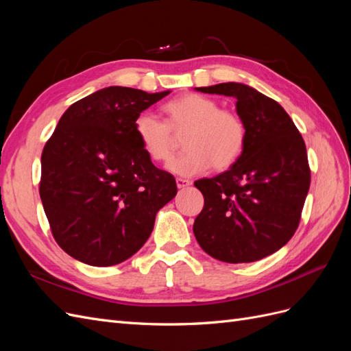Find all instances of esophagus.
<instances>
[{"label": "esophagus", "mask_w": 351, "mask_h": 351, "mask_svg": "<svg viewBox=\"0 0 351 351\" xmlns=\"http://www.w3.org/2000/svg\"><path fill=\"white\" fill-rule=\"evenodd\" d=\"M176 183H177L178 189H186L189 186H192V182H190V180H186V178H177Z\"/></svg>", "instance_id": "obj_1"}]
</instances>
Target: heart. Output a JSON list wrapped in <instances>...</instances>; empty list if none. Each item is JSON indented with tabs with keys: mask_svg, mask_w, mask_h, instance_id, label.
I'll return each instance as SVG.
<instances>
[{
	"mask_svg": "<svg viewBox=\"0 0 351 351\" xmlns=\"http://www.w3.org/2000/svg\"><path fill=\"white\" fill-rule=\"evenodd\" d=\"M164 111L167 123L151 111L134 121V133L143 152L155 162H167L174 152L173 132H186V152L168 164V171L180 177H195L210 167L227 169L234 165L246 146L247 132L240 117L208 97L187 93L169 101Z\"/></svg>",
	"mask_w": 351,
	"mask_h": 351,
	"instance_id": "heart-1",
	"label": "heart"
}]
</instances>
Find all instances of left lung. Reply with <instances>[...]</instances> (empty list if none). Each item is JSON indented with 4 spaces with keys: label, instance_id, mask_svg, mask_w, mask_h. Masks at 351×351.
<instances>
[{
    "label": "left lung",
    "instance_id": "1",
    "mask_svg": "<svg viewBox=\"0 0 351 351\" xmlns=\"http://www.w3.org/2000/svg\"><path fill=\"white\" fill-rule=\"evenodd\" d=\"M236 99L246 125V146L239 161L195 186L205 205L193 224L199 246L228 263L269 256L293 237L311 186L306 145L281 105L243 83L196 88Z\"/></svg>",
    "mask_w": 351,
    "mask_h": 351
}]
</instances>
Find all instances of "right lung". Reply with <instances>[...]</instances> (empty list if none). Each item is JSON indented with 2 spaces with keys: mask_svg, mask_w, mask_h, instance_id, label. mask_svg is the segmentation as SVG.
Listing matches in <instances>:
<instances>
[{
  "mask_svg": "<svg viewBox=\"0 0 351 351\" xmlns=\"http://www.w3.org/2000/svg\"><path fill=\"white\" fill-rule=\"evenodd\" d=\"M171 90L110 86L74 102L42 152L39 195L52 236L71 258L112 267L132 258L177 195L137 141V115Z\"/></svg>",
  "mask_w": 351,
  "mask_h": 351,
  "instance_id": "1",
  "label": "right lung"
}]
</instances>
